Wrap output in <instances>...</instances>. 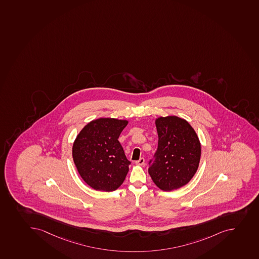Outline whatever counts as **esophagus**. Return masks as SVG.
<instances>
[{
	"instance_id": "esophagus-1",
	"label": "esophagus",
	"mask_w": 259,
	"mask_h": 259,
	"mask_svg": "<svg viewBox=\"0 0 259 259\" xmlns=\"http://www.w3.org/2000/svg\"><path fill=\"white\" fill-rule=\"evenodd\" d=\"M136 164H137V165H140V166H142V165H144V164H145V159H144V158H140V160L136 161Z\"/></svg>"
}]
</instances>
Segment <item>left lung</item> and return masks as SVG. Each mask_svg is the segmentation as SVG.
<instances>
[{
	"label": "left lung",
	"mask_w": 259,
	"mask_h": 259,
	"mask_svg": "<svg viewBox=\"0 0 259 259\" xmlns=\"http://www.w3.org/2000/svg\"><path fill=\"white\" fill-rule=\"evenodd\" d=\"M155 126L158 148L155 160L149 162V174L162 191L177 190L196 174L201 159V143L191 124L179 117H159Z\"/></svg>",
	"instance_id": "8db88e82"
}]
</instances>
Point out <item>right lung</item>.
<instances>
[{
    "label": "right lung",
    "instance_id": "obj_1",
    "mask_svg": "<svg viewBox=\"0 0 259 259\" xmlns=\"http://www.w3.org/2000/svg\"><path fill=\"white\" fill-rule=\"evenodd\" d=\"M125 119L99 118L80 131L73 145V159L80 177L96 191H113L128 174V161L119 139Z\"/></svg>",
    "mask_w": 259,
    "mask_h": 259
}]
</instances>
